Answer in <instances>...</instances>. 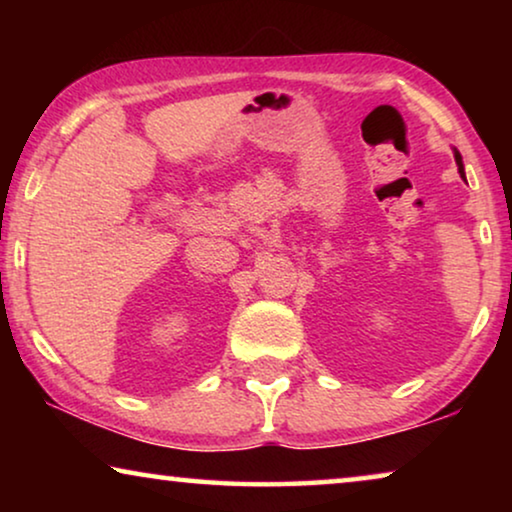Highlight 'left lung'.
<instances>
[{
    "instance_id": "obj_1",
    "label": "left lung",
    "mask_w": 512,
    "mask_h": 512,
    "mask_svg": "<svg viewBox=\"0 0 512 512\" xmlns=\"http://www.w3.org/2000/svg\"><path fill=\"white\" fill-rule=\"evenodd\" d=\"M454 160H457V167H459V174H461V179L466 181V172H464V160H461V153L454 149Z\"/></svg>"
}]
</instances>
